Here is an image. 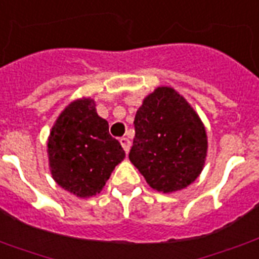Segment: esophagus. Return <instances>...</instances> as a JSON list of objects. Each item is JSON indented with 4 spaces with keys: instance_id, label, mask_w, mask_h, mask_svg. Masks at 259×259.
Wrapping results in <instances>:
<instances>
[{
    "instance_id": "esophagus-1",
    "label": "esophagus",
    "mask_w": 259,
    "mask_h": 259,
    "mask_svg": "<svg viewBox=\"0 0 259 259\" xmlns=\"http://www.w3.org/2000/svg\"><path fill=\"white\" fill-rule=\"evenodd\" d=\"M119 143H121L122 148H123V149H125L126 153H127V152L130 151V141H129V138L122 137L121 140H119Z\"/></svg>"
}]
</instances>
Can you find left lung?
<instances>
[{"instance_id": "obj_1", "label": "left lung", "mask_w": 259, "mask_h": 259, "mask_svg": "<svg viewBox=\"0 0 259 259\" xmlns=\"http://www.w3.org/2000/svg\"><path fill=\"white\" fill-rule=\"evenodd\" d=\"M129 159L157 191L182 190L198 178L208 141L200 116L177 91L159 87L134 118Z\"/></svg>"}]
</instances>
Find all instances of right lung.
I'll return each mask as SVG.
<instances>
[{"label":"right lung","instance_id":"obj_1","mask_svg":"<svg viewBox=\"0 0 259 259\" xmlns=\"http://www.w3.org/2000/svg\"><path fill=\"white\" fill-rule=\"evenodd\" d=\"M49 161L54 181L77 197L100 193L116 164L125 159L108 122L92 99L76 100L61 112L49 137Z\"/></svg>","mask_w":259,"mask_h":259}]
</instances>
